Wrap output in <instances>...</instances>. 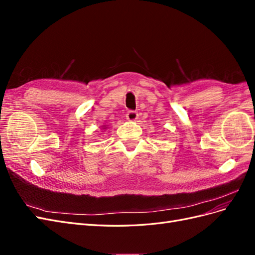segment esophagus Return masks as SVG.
Listing matches in <instances>:
<instances>
[{
    "mask_svg": "<svg viewBox=\"0 0 255 255\" xmlns=\"http://www.w3.org/2000/svg\"><path fill=\"white\" fill-rule=\"evenodd\" d=\"M137 118H138L137 112L129 111V112L127 114V119H128V121H135V120H137Z\"/></svg>",
    "mask_w": 255,
    "mask_h": 255,
    "instance_id": "34e87169",
    "label": "esophagus"
}]
</instances>
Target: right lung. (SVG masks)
I'll use <instances>...</instances> for the list:
<instances>
[{"label":"right lung","mask_w":255,"mask_h":255,"mask_svg":"<svg viewBox=\"0 0 255 255\" xmlns=\"http://www.w3.org/2000/svg\"><path fill=\"white\" fill-rule=\"evenodd\" d=\"M102 128H103V129H106V126H102Z\"/></svg>","instance_id":"right-lung-1"}]
</instances>
